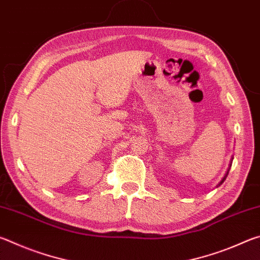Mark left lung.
<instances>
[{
    "label": "left lung",
    "instance_id": "1",
    "mask_svg": "<svg viewBox=\"0 0 260 260\" xmlns=\"http://www.w3.org/2000/svg\"><path fill=\"white\" fill-rule=\"evenodd\" d=\"M232 159H233V158H232ZM231 166H232V160H231V164H230V167H228L227 172H226V174H225V177H223V178H222V180H221V181H220V182H219V186H220V184H222V182H223V181H225V180H226V178H227V175H228V172H230V169H231Z\"/></svg>",
    "mask_w": 260,
    "mask_h": 260
}]
</instances>
